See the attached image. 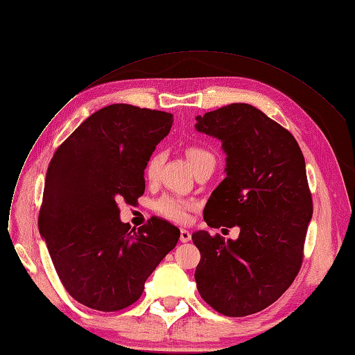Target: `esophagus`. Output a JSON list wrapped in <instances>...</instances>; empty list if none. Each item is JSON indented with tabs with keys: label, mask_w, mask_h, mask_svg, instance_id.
<instances>
[{
	"label": "esophagus",
	"mask_w": 355,
	"mask_h": 355,
	"mask_svg": "<svg viewBox=\"0 0 355 355\" xmlns=\"http://www.w3.org/2000/svg\"><path fill=\"white\" fill-rule=\"evenodd\" d=\"M191 238H192V235L189 231H187V229H180V241L182 242H189Z\"/></svg>",
	"instance_id": "34e87169"
}]
</instances>
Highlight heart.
<instances>
[{"label":"heart","mask_w":355,"mask_h":355,"mask_svg":"<svg viewBox=\"0 0 355 355\" xmlns=\"http://www.w3.org/2000/svg\"><path fill=\"white\" fill-rule=\"evenodd\" d=\"M186 156L189 159L192 169L196 171L200 166L206 164V163H215V156L206 150L205 148H200V146H189L186 148ZM163 162V156L162 153L156 152L152 155V157L146 163V169H144V176L149 182H153L157 179L159 172H160V166ZM153 209L171 220L175 222H184L189 216V211L193 209V203L187 202L184 199H180L178 196H169L164 195L162 198H159L157 200H155L153 203Z\"/></svg>","instance_id":"heart-1"}]
</instances>
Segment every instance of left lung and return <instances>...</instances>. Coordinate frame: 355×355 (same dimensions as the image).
<instances>
[{
  "label": "left lung",
  "instance_id": "obj_1",
  "mask_svg": "<svg viewBox=\"0 0 355 355\" xmlns=\"http://www.w3.org/2000/svg\"><path fill=\"white\" fill-rule=\"evenodd\" d=\"M196 130L222 140L226 178L207 200L211 227L239 226L236 241L192 234L200 252L195 279L219 314L246 317L274 304L298 275L312 218L305 160L279 123L246 103L196 117Z\"/></svg>",
  "mask_w": 355,
  "mask_h": 355
}]
</instances>
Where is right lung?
Masks as SVG:
<instances>
[{"label":"right lung","instance_id":"1","mask_svg":"<svg viewBox=\"0 0 355 355\" xmlns=\"http://www.w3.org/2000/svg\"><path fill=\"white\" fill-rule=\"evenodd\" d=\"M173 116L112 104L62 141L49 164L38 229L67 293L92 309L135 304L144 282L176 246L179 229L152 216L137 231L119 202L144 193L146 163L169 135Z\"/></svg>","mask_w":355,"mask_h":355}]
</instances>
